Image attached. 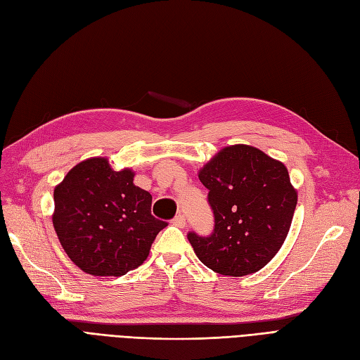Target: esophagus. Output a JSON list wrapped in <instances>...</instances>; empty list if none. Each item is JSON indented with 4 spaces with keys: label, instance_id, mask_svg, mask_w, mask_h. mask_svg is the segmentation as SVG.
Instances as JSON below:
<instances>
[{
    "label": "esophagus",
    "instance_id": "esophagus-1",
    "mask_svg": "<svg viewBox=\"0 0 360 360\" xmlns=\"http://www.w3.org/2000/svg\"><path fill=\"white\" fill-rule=\"evenodd\" d=\"M172 223H173V226H176V227H185V224H187V221H185V215L184 214H178L175 218L172 219Z\"/></svg>",
    "mask_w": 360,
    "mask_h": 360
}]
</instances>
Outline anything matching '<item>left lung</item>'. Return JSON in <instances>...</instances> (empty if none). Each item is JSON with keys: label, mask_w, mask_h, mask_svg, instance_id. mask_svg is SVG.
I'll return each instance as SVG.
<instances>
[{"label": "left lung", "mask_w": 360, "mask_h": 360, "mask_svg": "<svg viewBox=\"0 0 360 360\" xmlns=\"http://www.w3.org/2000/svg\"><path fill=\"white\" fill-rule=\"evenodd\" d=\"M199 179L210 190L214 230L188 231L195 256L221 275L260 271L281 248L296 210L285 166L257 148L235 145L219 150Z\"/></svg>", "instance_id": "8db88e82"}]
</instances>
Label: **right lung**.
<instances>
[{
  "instance_id": "right-lung-1",
  "label": "right lung",
  "mask_w": 360,
  "mask_h": 360,
  "mask_svg": "<svg viewBox=\"0 0 360 360\" xmlns=\"http://www.w3.org/2000/svg\"><path fill=\"white\" fill-rule=\"evenodd\" d=\"M130 169L115 172L89 158L53 191V227L67 256L86 274L121 276L141 266L166 221L150 214L153 195L136 187Z\"/></svg>"
}]
</instances>
